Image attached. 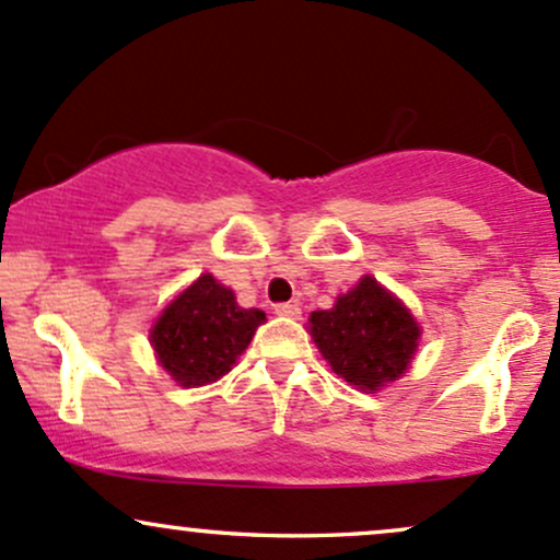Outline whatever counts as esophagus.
Here are the masks:
<instances>
[{"label":"esophagus","instance_id":"1","mask_svg":"<svg viewBox=\"0 0 560 560\" xmlns=\"http://www.w3.org/2000/svg\"><path fill=\"white\" fill-rule=\"evenodd\" d=\"M276 316H284V318H300V305L298 303H279L273 308Z\"/></svg>","mask_w":560,"mask_h":560}]
</instances>
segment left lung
Segmentation results:
<instances>
[{
	"instance_id": "8db88e82",
	"label": "left lung",
	"mask_w": 560,
	"mask_h": 560,
	"mask_svg": "<svg viewBox=\"0 0 560 560\" xmlns=\"http://www.w3.org/2000/svg\"><path fill=\"white\" fill-rule=\"evenodd\" d=\"M311 335L346 383L380 390L407 372L420 327L388 290L364 276L335 308L311 313Z\"/></svg>"
}]
</instances>
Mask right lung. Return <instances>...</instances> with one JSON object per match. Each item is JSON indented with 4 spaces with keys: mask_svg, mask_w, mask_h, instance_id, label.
I'll list each match as a JSON object with an SVG mask.
<instances>
[{
    "mask_svg": "<svg viewBox=\"0 0 560 560\" xmlns=\"http://www.w3.org/2000/svg\"><path fill=\"white\" fill-rule=\"evenodd\" d=\"M262 322L266 313L242 308L229 287L205 273L164 308L151 342L172 380L194 388L231 372Z\"/></svg>",
    "mask_w": 560,
    "mask_h": 560,
    "instance_id": "add662e5",
    "label": "right lung"
}]
</instances>
